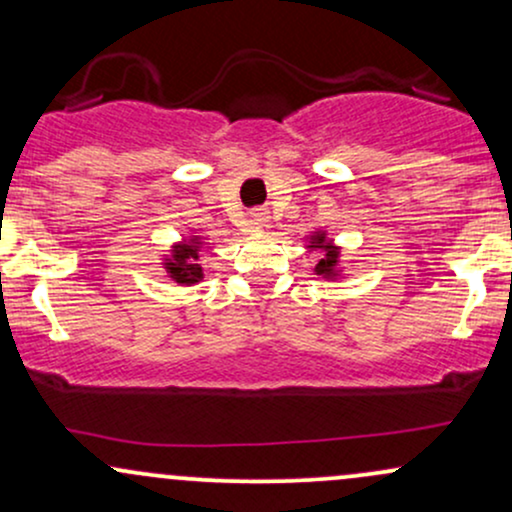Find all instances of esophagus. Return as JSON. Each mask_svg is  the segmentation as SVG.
<instances>
[{
  "instance_id": "1",
  "label": "esophagus",
  "mask_w": 512,
  "mask_h": 512,
  "mask_svg": "<svg viewBox=\"0 0 512 512\" xmlns=\"http://www.w3.org/2000/svg\"><path fill=\"white\" fill-rule=\"evenodd\" d=\"M252 221H255L257 228H264V226H267V221H269V214H267V211H255V214H252Z\"/></svg>"
}]
</instances>
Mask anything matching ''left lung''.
Wrapping results in <instances>:
<instances>
[{"mask_svg": "<svg viewBox=\"0 0 512 512\" xmlns=\"http://www.w3.org/2000/svg\"><path fill=\"white\" fill-rule=\"evenodd\" d=\"M310 248H320L325 250V255H322V260L315 264V272L320 276H325V279H334L337 276V262H339V250L334 248L332 243H327L325 240V233H317V236L310 238Z\"/></svg>", "mask_w": 512, "mask_h": 512, "instance_id": "1", "label": "left lung"}]
</instances>
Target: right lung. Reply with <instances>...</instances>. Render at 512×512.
<instances>
[{
  "label": "right lung",
  "mask_w": 512,
  "mask_h": 512,
  "mask_svg": "<svg viewBox=\"0 0 512 512\" xmlns=\"http://www.w3.org/2000/svg\"><path fill=\"white\" fill-rule=\"evenodd\" d=\"M166 272L170 279H175L182 286H192L202 281V264H199V238L182 240V243L173 245V252L166 262Z\"/></svg>",
  "instance_id": "right-lung-1"
}]
</instances>
